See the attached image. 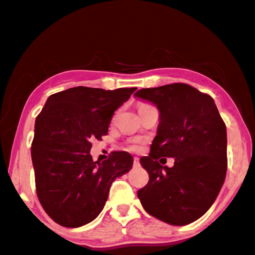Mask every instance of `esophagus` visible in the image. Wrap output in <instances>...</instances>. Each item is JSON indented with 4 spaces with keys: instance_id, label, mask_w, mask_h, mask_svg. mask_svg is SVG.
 Masks as SVG:
<instances>
[{
    "instance_id": "34e87169",
    "label": "esophagus",
    "mask_w": 255,
    "mask_h": 255,
    "mask_svg": "<svg viewBox=\"0 0 255 255\" xmlns=\"http://www.w3.org/2000/svg\"><path fill=\"white\" fill-rule=\"evenodd\" d=\"M133 165L134 166H139L140 165V161H139V158H134V161H133Z\"/></svg>"
}]
</instances>
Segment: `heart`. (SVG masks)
<instances>
[{
  "label": "heart",
  "instance_id": "obj_1",
  "mask_svg": "<svg viewBox=\"0 0 255 255\" xmlns=\"http://www.w3.org/2000/svg\"><path fill=\"white\" fill-rule=\"evenodd\" d=\"M146 107H149V104H148V103H145V102H142V103H139V106H137V109L141 110V109L146 108Z\"/></svg>",
  "mask_w": 255,
  "mask_h": 255
}]
</instances>
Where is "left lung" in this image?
I'll return each mask as SVG.
<instances>
[{"label": "left lung", "instance_id": "obj_1", "mask_svg": "<svg viewBox=\"0 0 255 255\" xmlns=\"http://www.w3.org/2000/svg\"><path fill=\"white\" fill-rule=\"evenodd\" d=\"M134 96L155 104L160 112L148 157L140 159L149 180L137 197L155 219L189 225L207 213L225 182V122L213 97L184 83L140 89ZM160 156L174 157L175 165L162 167Z\"/></svg>", "mask_w": 255, "mask_h": 255}]
</instances>
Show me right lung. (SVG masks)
I'll return each instance as SVG.
<instances>
[{
  "label": "right lung",
  "mask_w": 255,
  "mask_h": 255,
  "mask_svg": "<svg viewBox=\"0 0 255 255\" xmlns=\"http://www.w3.org/2000/svg\"><path fill=\"white\" fill-rule=\"evenodd\" d=\"M136 88L77 87L51 95L35 119L32 161L42 208L58 225L77 228L96 219L112 183L133 166L128 152L94 161L91 140L108 134L114 112Z\"/></svg>",
  "instance_id": "1"
}]
</instances>
